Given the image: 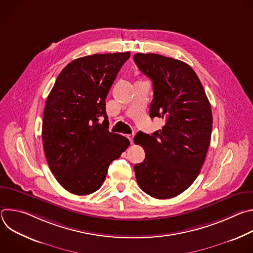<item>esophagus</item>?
Listing matches in <instances>:
<instances>
[{
    "label": "esophagus",
    "mask_w": 253,
    "mask_h": 253,
    "mask_svg": "<svg viewBox=\"0 0 253 253\" xmlns=\"http://www.w3.org/2000/svg\"><path fill=\"white\" fill-rule=\"evenodd\" d=\"M133 137H134V135H133V134H129V135H127V138L130 140V143H131V144L133 143Z\"/></svg>",
    "instance_id": "1"
}]
</instances>
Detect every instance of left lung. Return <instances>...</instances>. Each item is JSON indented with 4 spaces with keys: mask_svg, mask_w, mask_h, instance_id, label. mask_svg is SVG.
Wrapping results in <instances>:
<instances>
[{
    "mask_svg": "<svg viewBox=\"0 0 253 253\" xmlns=\"http://www.w3.org/2000/svg\"><path fill=\"white\" fill-rule=\"evenodd\" d=\"M153 83L150 117L165 125L152 135L138 132L135 144L145 159L135 164L139 187L151 197L168 199L185 191L197 178L211 139L212 112L203 86L186 63L158 54L133 56Z\"/></svg>",
    "mask_w": 253,
    "mask_h": 253,
    "instance_id": "obj_1",
    "label": "left lung"
}]
</instances>
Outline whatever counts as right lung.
I'll list each match as a JSON object with an SVG mask.
<instances>
[{
	"label": "right lung",
	"mask_w": 253,
	"mask_h": 253,
	"mask_svg": "<svg viewBox=\"0 0 253 253\" xmlns=\"http://www.w3.org/2000/svg\"><path fill=\"white\" fill-rule=\"evenodd\" d=\"M130 52L94 54L69 63L59 74L44 109L42 139L48 165L69 192L97 191L110 163L130 145L108 130L105 99ZM104 118L102 125L98 119Z\"/></svg>",
	"instance_id": "1"
}]
</instances>
